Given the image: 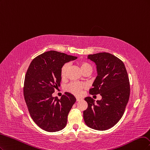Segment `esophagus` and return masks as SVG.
Masks as SVG:
<instances>
[{
  "mask_svg": "<svg viewBox=\"0 0 150 150\" xmlns=\"http://www.w3.org/2000/svg\"><path fill=\"white\" fill-rule=\"evenodd\" d=\"M76 100L77 101H80L81 100H82V98H80V97H76Z\"/></svg>",
  "mask_w": 150,
  "mask_h": 150,
  "instance_id": "1",
  "label": "esophagus"
}]
</instances>
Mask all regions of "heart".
I'll return each mask as SVG.
<instances>
[{
	"label": "heart",
	"mask_w": 150,
	"mask_h": 150,
	"mask_svg": "<svg viewBox=\"0 0 150 150\" xmlns=\"http://www.w3.org/2000/svg\"><path fill=\"white\" fill-rule=\"evenodd\" d=\"M80 69L82 71H83L84 70L88 69H91V66L88 64V63L83 62H81L80 64ZM69 67V64H65L61 69V76L63 78L66 76L67 74V70H68ZM86 88V85L83 83H77V82H71L70 84L67 86L66 90L67 91H68L69 92L71 93L72 94H74L75 95H80L81 93V91L83 89Z\"/></svg>",
	"instance_id": "1"
}]
</instances>
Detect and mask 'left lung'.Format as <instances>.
<instances>
[{"mask_svg":"<svg viewBox=\"0 0 150 150\" xmlns=\"http://www.w3.org/2000/svg\"><path fill=\"white\" fill-rule=\"evenodd\" d=\"M96 65V76L90 90L91 95L100 94L101 99L87 96L88 108L83 111L85 124L91 128L104 131L117 124L122 117L129 97V82L123 62L109 53L88 55Z\"/></svg>","mask_w":150,"mask_h":150,"instance_id":"1","label":"left lung"}]
</instances>
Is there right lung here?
Instances as JSON below:
<instances>
[{
	"instance_id": "right-lung-1",
	"label": "right lung",
	"mask_w": 150,
	"mask_h": 150,
	"mask_svg": "<svg viewBox=\"0 0 150 150\" xmlns=\"http://www.w3.org/2000/svg\"><path fill=\"white\" fill-rule=\"evenodd\" d=\"M76 59L50 50L35 57L27 71L24 98L33 122L46 132H58L66 126L67 117L76 98L69 92H65L60 99L54 97L52 93L60 86L63 65Z\"/></svg>"
}]
</instances>
